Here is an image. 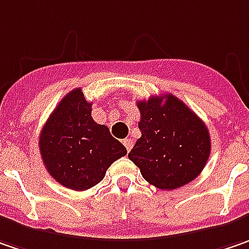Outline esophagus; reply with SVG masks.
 I'll list each match as a JSON object with an SVG mask.
<instances>
[{"label": "esophagus", "mask_w": 249, "mask_h": 249, "mask_svg": "<svg viewBox=\"0 0 249 249\" xmlns=\"http://www.w3.org/2000/svg\"><path fill=\"white\" fill-rule=\"evenodd\" d=\"M123 143H124V146L126 147V150L129 152V150L132 149V143H134V142H132V139H131V138H126V139L123 141Z\"/></svg>", "instance_id": "obj_1"}]
</instances>
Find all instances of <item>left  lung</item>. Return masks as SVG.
Listing matches in <instances>:
<instances>
[{
  "mask_svg": "<svg viewBox=\"0 0 249 249\" xmlns=\"http://www.w3.org/2000/svg\"><path fill=\"white\" fill-rule=\"evenodd\" d=\"M142 136L128 153L142 177L159 189H177L203 170L211 135L196 114L173 94L139 100Z\"/></svg>",
  "mask_w": 249,
  "mask_h": 249,
  "instance_id": "8db88e82",
  "label": "left lung"
}]
</instances>
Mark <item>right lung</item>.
I'll return each mask as SVG.
<instances>
[{"mask_svg":"<svg viewBox=\"0 0 249 249\" xmlns=\"http://www.w3.org/2000/svg\"><path fill=\"white\" fill-rule=\"evenodd\" d=\"M38 146L50 176L73 191L99 184L107 168L126 155L125 146L108 128L94 123L92 103L86 102L81 88L54 108L40 132Z\"/></svg>","mask_w":249,"mask_h":249,"instance_id":"1","label":"right lung"}]
</instances>
